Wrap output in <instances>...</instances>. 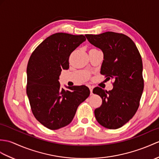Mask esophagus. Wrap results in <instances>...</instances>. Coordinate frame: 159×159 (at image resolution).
<instances>
[{
    "label": "esophagus",
    "instance_id": "obj_1",
    "mask_svg": "<svg viewBox=\"0 0 159 159\" xmlns=\"http://www.w3.org/2000/svg\"><path fill=\"white\" fill-rule=\"evenodd\" d=\"M89 89H90L91 94L92 95V94H93V87H91V86H89Z\"/></svg>",
    "mask_w": 159,
    "mask_h": 159
}]
</instances>
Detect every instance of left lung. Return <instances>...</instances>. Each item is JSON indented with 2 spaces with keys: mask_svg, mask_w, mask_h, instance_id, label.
<instances>
[{
  "mask_svg": "<svg viewBox=\"0 0 159 159\" xmlns=\"http://www.w3.org/2000/svg\"><path fill=\"white\" fill-rule=\"evenodd\" d=\"M85 36L104 53L101 75L114 80L112 90L93 89V93L102 99L101 106L94 111L95 119L102 126L116 129L132 119L139 106L143 90L141 55L134 42L121 33Z\"/></svg>",
  "mask_w": 159,
  "mask_h": 159,
  "instance_id": "left-lung-1",
  "label": "left lung"
}]
</instances>
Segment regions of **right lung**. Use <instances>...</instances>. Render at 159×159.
<instances>
[{
    "label": "right lung",
    "mask_w": 159,
    "mask_h": 159,
    "mask_svg": "<svg viewBox=\"0 0 159 159\" xmlns=\"http://www.w3.org/2000/svg\"><path fill=\"white\" fill-rule=\"evenodd\" d=\"M86 40L84 35L55 33L33 51L27 66L26 93L34 117L51 130L71 123L78 106L89 96L85 85L61 88V69L69 68V57Z\"/></svg>",
    "instance_id": "right-lung-1"
}]
</instances>
